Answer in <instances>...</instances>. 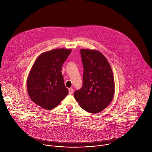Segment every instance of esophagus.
Listing matches in <instances>:
<instances>
[{"label": "esophagus", "mask_w": 152, "mask_h": 152, "mask_svg": "<svg viewBox=\"0 0 152 152\" xmlns=\"http://www.w3.org/2000/svg\"><path fill=\"white\" fill-rule=\"evenodd\" d=\"M73 89H72V88H69V94L70 95H72V94H73Z\"/></svg>", "instance_id": "esophagus-1"}]
</instances>
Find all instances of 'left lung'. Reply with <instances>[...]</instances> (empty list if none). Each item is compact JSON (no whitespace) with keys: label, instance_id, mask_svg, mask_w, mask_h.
<instances>
[{"label":"left lung","instance_id":"obj_1","mask_svg":"<svg viewBox=\"0 0 152 152\" xmlns=\"http://www.w3.org/2000/svg\"><path fill=\"white\" fill-rule=\"evenodd\" d=\"M83 66L82 88L74 93L75 99L86 111L96 114L105 109L115 94L114 77L107 58L96 50L81 49Z\"/></svg>","mask_w":152,"mask_h":152}]
</instances>
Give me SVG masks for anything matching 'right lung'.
Masks as SVG:
<instances>
[{
  "mask_svg": "<svg viewBox=\"0 0 152 152\" xmlns=\"http://www.w3.org/2000/svg\"><path fill=\"white\" fill-rule=\"evenodd\" d=\"M71 49L57 48L44 52L35 60L28 76V95L35 104L50 110L67 96L61 67Z\"/></svg>",
  "mask_w": 152,
  "mask_h": 152,
  "instance_id": "right-lung-1",
  "label": "right lung"
}]
</instances>
